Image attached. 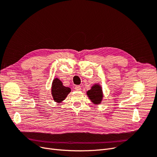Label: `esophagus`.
<instances>
[{
    "instance_id": "obj_1",
    "label": "esophagus",
    "mask_w": 157,
    "mask_h": 157,
    "mask_svg": "<svg viewBox=\"0 0 157 157\" xmlns=\"http://www.w3.org/2000/svg\"><path fill=\"white\" fill-rule=\"evenodd\" d=\"M75 90H77V91H80V90H81V87H80V86H76L75 87Z\"/></svg>"
}]
</instances>
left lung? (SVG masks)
Instances as JSON below:
<instances>
[{
	"instance_id": "1",
	"label": "left lung",
	"mask_w": 157,
	"mask_h": 157,
	"mask_svg": "<svg viewBox=\"0 0 157 157\" xmlns=\"http://www.w3.org/2000/svg\"><path fill=\"white\" fill-rule=\"evenodd\" d=\"M86 94L94 104L99 105L101 103L103 97L102 87L99 84H94L91 89L86 92Z\"/></svg>"
}]
</instances>
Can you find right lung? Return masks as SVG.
<instances>
[{
  "instance_id": "right-lung-1",
  "label": "right lung",
  "mask_w": 157,
  "mask_h": 157,
  "mask_svg": "<svg viewBox=\"0 0 157 157\" xmlns=\"http://www.w3.org/2000/svg\"><path fill=\"white\" fill-rule=\"evenodd\" d=\"M71 91V88L63 86L62 82L59 78H55L52 81L51 93L54 101L58 103L62 102Z\"/></svg>"
}]
</instances>
